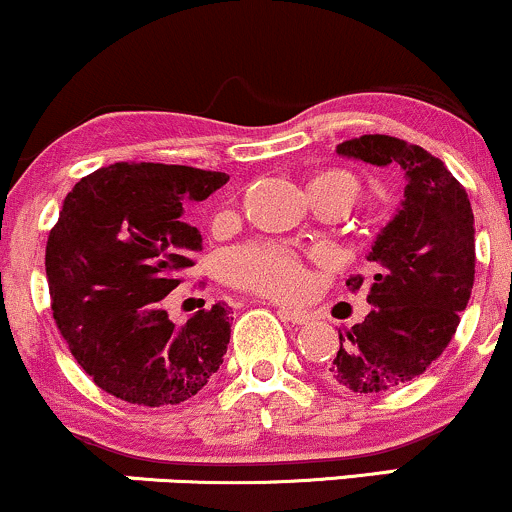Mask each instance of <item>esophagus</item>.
<instances>
[{
    "instance_id": "1",
    "label": "esophagus",
    "mask_w": 512,
    "mask_h": 512,
    "mask_svg": "<svg viewBox=\"0 0 512 512\" xmlns=\"http://www.w3.org/2000/svg\"><path fill=\"white\" fill-rule=\"evenodd\" d=\"M279 318L286 320V323H294V325H306L311 323V316H308L306 311H296V308H286V306H279Z\"/></svg>"
}]
</instances>
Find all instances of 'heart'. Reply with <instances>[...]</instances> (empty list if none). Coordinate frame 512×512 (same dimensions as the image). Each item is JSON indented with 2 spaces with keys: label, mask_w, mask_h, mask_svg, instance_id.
<instances>
[{
  "label": "heart",
  "mask_w": 512,
  "mask_h": 512,
  "mask_svg": "<svg viewBox=\"0 0 512 512\" xmlns=\"http://www.w3.org/2000/svg\"><path fill=\"white\" fill-rule=\"evenodd\" d=\"M306 194L311 204H333L345 213L362 196V182L355 172L330 167L308 179ZM228 282L255 294L289 299L303 289V262L294 247L282 243H250L235 247L223 260Z\"/></svg>",
  "instance_id": "obj_1"
}]
</instances>
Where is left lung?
<instances>
[{
	"instance_id": "8db88e82",
	"label": "left lung",
	"mask_w": 512,
	"mask_h": 512,
	"mask_svg": "<svg viewBox=\"0 0 512 512\" xmlns=\"http://www.w3.org/2000/svg\"><path fill=\"white\" fill-rule=\"evenodd\" d=\"M338 155L369 165H398L406 174L401 209L379 233L362 323L340 333V350L325 374L355 393L408 384L445 352L474 289V213L466 189L440 157L391 136H359ZM362 274L347 279L359 291Z\"/></svg>"
}]
</instances>
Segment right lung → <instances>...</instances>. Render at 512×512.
<instances>
[{"instance_id":"1","label":"right lung","mask_w":512,"mask_h":512,"mask_svg":"<svg viewBox=\"0 0 512 512\" xmlns=\"http://www.w3.org/2000/svg\"><path fill=\"white\" fill-rule=\"evenodd\" d=\"M226 182V172L116 162L65 196L46 245L50 308L72 357L101 391L136 406H177L223 364L228 303L174 325L162 299L201 250L184 209Z\"/></svg>"}]
</instances>
